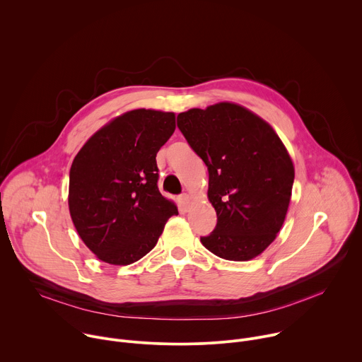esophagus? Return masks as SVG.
Returning a JSON list of instances; mask_svg holds the SVG:
<instances>
[{"instance_id":"34e87169","label":"esophagus","mask_w":362,"mask_h":362,"mask_svg":"<svg viewBox=\"0 0 362 362\" xmlns=\"http://www.w3.org/2000/svg\"><path fill=\"white\" fill-rule=\"evenodd\" d=\"M180 201H181V204H182L184 209L187 211V209H188V206H189V201H191V197H189L188 194H182V195L180 197Z\"/></svg>"}]
</instances>
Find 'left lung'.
<instances>
[{
  "label": "left lung",
  "mask_w": 362,
  "mask_h": 362,
  "mask_svg": "<svg viewBox=\"0 0 362 362\" xmlns=\"http://www.w3.org/2000/svg\"><path fill=\"white\" fill-rule=\"evenodd\" d=\"M177 126L208 167V198L216 226L202 245L245 262L260 255L280 230L294 181L291 158L274 130L233 103L180 113Z\"/></svg>",
  "instance_id": "8db88e82"
}]
</instances>
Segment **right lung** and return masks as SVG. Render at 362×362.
<instances>
[{"mask_svg":"<svg viewBox=\"0 0 362 362\" xmlns=\"http://www.w3.org/2000/svg\"><path fill=\"white\" fill-rule=\"evenodd\" d=\"M175 130L174 113L137 109L95 133L69 173V211L85 245L103 262L147 255L177 206L158 189L156 156Z\"/></svg>","mask_w":362,"mask_h":362,"instance_id":"obj_1","label":"right lung"}]
</instances>
